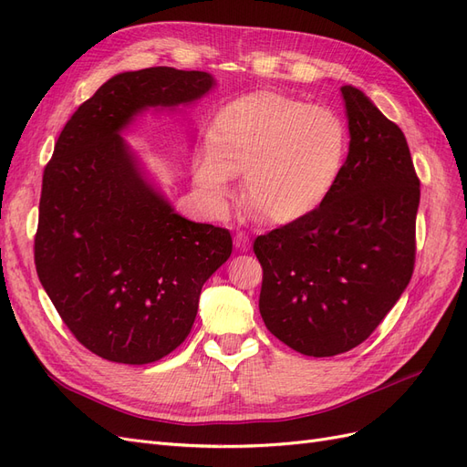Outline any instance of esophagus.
<instances>
[{
	"instance_id": "34e87169",
	"label": "esophagus",
	"mask_w": 467,
	"mask_h": 467,
	"mask_svg": "<svg viewBox=\"0 0 467 467\" xmlns=\"http://www.w3.org/2000/svg\"><path fill=\"white\" fill-rule=\"evenodd\" d=\"M234 245L237 251H249L251 247V239L245 232H237L235 237H234Z\"/></svg>"
}]
</instances>
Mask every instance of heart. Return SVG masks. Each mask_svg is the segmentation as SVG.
<instances>
[{"instance_id":"heart-1","label":"heart","mask_w":467,"mask_h":467,"mask_svg":"<svg viewBox=\"0 0 467 467\" xmlns=\"http://www.w3.org/2000/svg\"><path fill=\"white\" fill-rule=\"evenodd\" d=\"M352 138L341 112L280 91H257L223 105L208 144L194 158V182L222 210L244 175L245 202L273 223L312 216L347 169Z\"/></svg>"}]
</instances>
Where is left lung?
<instances>
[{"instance_id": "8db88e82", "label": "left lung", "mask_w": 467, "mask_h": 467, "mask_svg": "<svg viewBox=\"0 0 467 467\" xmlns=\"http://www.w3.org/2000/svg\"><path fill=\"white\" fill-rule=\"evenodd\" d=\"M350 158L312 216L257 235L259 312L278 341L335 357L368 338L415 268L420 185L401 129L360 89L343 86Z\"/></svg>"}]
</instances>
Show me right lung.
<instances>
[{
  "instance_id": "obj_1",
  "label": "right lung",
  "mask_w": 467,
  "mask_h": 467,
  "mask_svg": "<svg viewBox=\"0 0 467 467\" xmlns=\"http://www.w3.org/2000/svg\"><path fill=\"white\" fill-rule=\"evenodd\" d=\"M206 72L146 67L110 78L64 126L42 175L35 265L56 312L93 355L150 364L175 350L232 235L175 214L119 132L138 110L202 97Z\"/></svg>"
}]
</instances>
